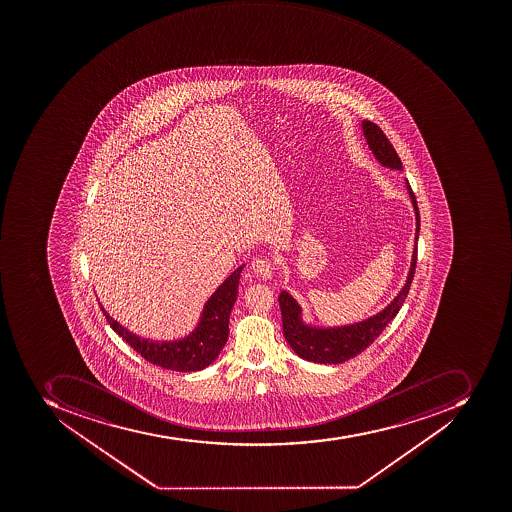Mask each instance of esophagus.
<instances>
[{
    "instance_id": "esophagus-1",
    "label": "esophagus",
    "mask_w": 512,
    "mask_h": 512,
    "mask_svg": "<svg viewBox=\"0 0 512 512\" xmlns=\"http://www.w3.org/2000/svg\"><path fill=\"white\" fill-rule=\"evenodd\" d=\"M250 270H252V273H254L257 278H273L274 266L268 258H255L254 262H252V266H250Z\"/></svg>"
}]
</instances>
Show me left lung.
I'll list each match as a JSON object with an SVG mask.
<instances>
[{"label": "left lung", "instance_id": "left-lung-1", "mask_svg": "<svg viewBox=\"0 0 512 512\" xmlns=\"http://www.w3.org/2000/svg\"><path fill=\"white\" fill-rule=\"evenodd\" d=\"M362 131H364L367 145L378 163L383 167L393 169V171H402L401 158L397 156L396 150L380 127L370 121H362ZM405 187L409 191L410 201L415 210V246H413L407 281H405L401 292L386 308L381 309L380 313L373 314L364 321L354 322V324L319 327V325L306 324L303 321L302 306L298 305L297 300L287 290H282L279 294L284 337H286L290 348L294 349L295 354L305 361L316 362V364H341V362L357 356L377 340L378 335L383 332L389 322L393 321L399 313V309L404 305L405 298L409 295L410 286H412L413 274H415L418 234H420V212L416 206V198L409 182H405Z\"/></svg>", "mask_w": 512, "mask_h": 512}]
</instances>
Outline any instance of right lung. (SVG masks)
Returning a JSON list of instances; mask_svg holds the SVG:
<instances>
[{
	"mask_svg": "<svg viewBox=\"0 0 512 512\" xmlns=\"http://www.w3.org/2000/svg\"><path fill=\"white\" fill-rule=\"evenodd\" d=\"M244 265L239 266L217 287L214 294L204 303L198 325L179 340L159 341L140 337L126 329L105 311L111 329L118 333L131 348H134L145 361L174 372H198L206 369L217 359L228 340V321L231 309L238 298L239 278Z\"/></svg>",
	"mask_w": 512,
	"mask_h": 512,
	"instance_id": "add662e5",
	"label": "right lung"
}]
</instances>
